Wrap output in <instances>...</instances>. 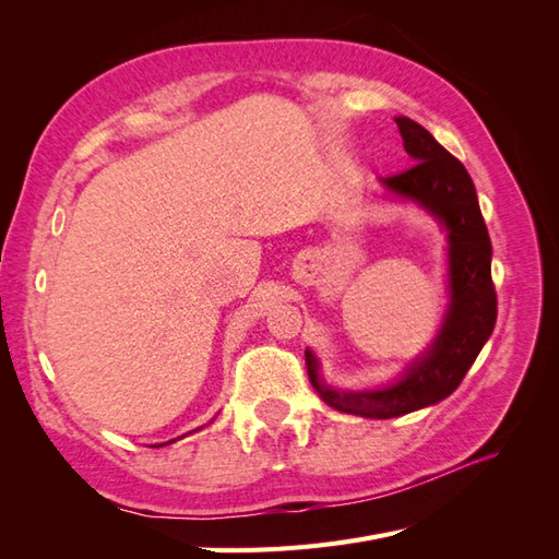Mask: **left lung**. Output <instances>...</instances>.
I'll list each match as a JSON object with an SVG mask.
<instances>
[{
	"label": "left lung",
	"instance_id": "obj_1",
	"mask_svg": "<svg viewBox=\"0 0 559 559\" xmlns=\"http://www.w3.org/2000/svg\"><path fill=\"white\" fill-rule=\"evenodd\" d=\"M413 165L380 179L389 195L429 212L448 235L450 302L433 343L394 382L376 389H335L319 373V359L306 349L308 376L331 408L370 419H389L448 399L476 361L497 321L492 242L483 222L476 186L466 167L408 116L394 118Z\"/></svg>",
	"mask_w": 559,
	"mask_h": 559
}]
</instances>
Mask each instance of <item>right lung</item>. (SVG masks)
<instances>
[{"label":"right lung","instance_id":"add662e5","mask_svg":"<svg viewBox=\"0 0 559 559\" xmlns=\"http://www.w3.org/2000/svg\"><path fill=\"white\" fill-rule=\"evenodd\" d=\"M202 429V427H200ZM200 429H195V431H200ZM175 441H177V438H175ZM175 441H170V443H175ZM170 443H163V445H170Z\"/></svg>","mask_w":559,"mask_h":559}]
</instances>
